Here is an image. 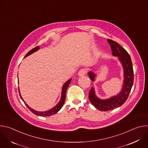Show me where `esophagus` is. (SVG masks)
Listing matches in <instances>:
<instances>
[{"instance_id": "1", "label": "esophagus", "mask_w": 148, "mask_h": 148, "mask_svg": "<svg viewBox=\"0 0 148 148\" xmlns=\"http://www.w3.org/2000/svg\"><path fill=\"white\" fill-rule=\"evenodd\" d=\"M87 73V70L86 69H81L79 71L78 75L79 77H81V76H84Z\"/></svg>"}]
</instances>
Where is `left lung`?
<instances>
[{"label": "left lung", "mask_w": 148, "mask_h": 148, "mask_svg": "<svg viewBox=\"0 0 148 148\" xmlns=\"http://www.w3.org/2000/svg\"><path fill=\"white\" fill-rule=\"evenodd\" d=\"M112 51V56L118 57L119 61L123 67V81L121 91L116 95L108 99H102L98 98L94 87H92L89 93V99L94 106L101 111H107L121 107L128 99L134 83V70L131 57L123 47L116 42L108 39ZM88 75L92 81H95L97 77L96 73L90 71Z\"/></svg>", "instance_id": "obj_1"}]
</instances>
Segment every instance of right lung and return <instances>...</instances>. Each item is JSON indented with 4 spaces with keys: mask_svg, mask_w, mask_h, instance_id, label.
Masks as SVG:
<instances>
[{
    "mask_svg": "<svg viewBox=\"0 0 148 148\" xmlns=\"http://www.w3.org/2000/svg\"><path fill=\"white\" fill-rule=\"evenodd\" d=\"M40 49V47L39 46H37L35 48H34L33 49H32V50H30L29 52H28L27 53V54L25 56V58H26V57L30 56V54L34 53V52H36L37 51H38V50ZM72 80V78H70L67 81H66L64 84V85L62 86V90H61V98H60V100L59 101V102H58V103L56 105V106H54L53 108H52L51 109L48 110V111H36L33 109H32L31 107H30L29 105L25 102V101L23 100L22 95H21L20 94V90L18 89V92H19V95H20V97L21 98V99H22V101L25 102V103L26 104V105L27 106V107L29 109V110L32 112L34 114L37 115V116H51V115H53L55 114H56L58 111H59L61 108H62L63 104H64V101H65V99H66V91L67 90V88L69 87L70 84L71 83V81Z\"/></svg>",
    "mask_w": 148,
    "mask_h": 148,
    "instance_id": "obj_1",
    "label": "right lung"
}]
</instances>
